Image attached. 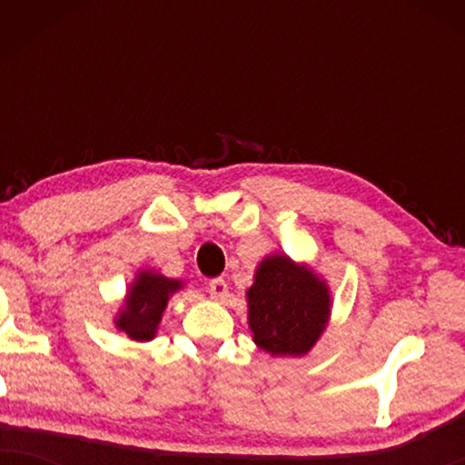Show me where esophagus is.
I'll return each mask as SVG.
<instances>
[{
    "label": "esophagus",
    "instance_id": "1",
    "mask_svg": "<svg viewBox=\"0 0 465 465\" xmlns=\"http://www.w3.org/2000/svg\"><path fill=\"white\" fill-rule=\"evenodd\" d=\"M207 290H209V294L215 298V301H220V302L226 301L228 283L224 282V279H212V282H209V285H207Z\"/></svg>",
    "mask_w": 465,
    "mask_h": 465
}]
</instances>
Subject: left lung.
Masks as SVG:
<instances>
[{"label":"left lung","mask_w":465,"mask_h":465,"mask_svg":"<svg viewBox=\"0 0 465 465\" xmlns=\"http://www.w3.org/2000/svg\"><path fill=\"white\" fill-rule=\"evenodd\" d=\"M245 301L252 339L272 358L307 355L326 332L332 313L326 279L285 253L262 258Z\"/></svg>","instance_id":"obj_1"}]
</instances>
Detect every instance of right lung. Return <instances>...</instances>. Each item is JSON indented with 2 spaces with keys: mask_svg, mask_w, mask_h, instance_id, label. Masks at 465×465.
Segmentation results:
<instances>
[{
  "mask_svg": "<svg viewBox=\"0 0 465 465\" xmlns=\"http://www.w3.org/2000/svg\"><path fill=\"white\" fill-rule=\"evenodd\" d=\"M182 288L183 282L180 279H169L154 269L139 271L126 288L114 326L135 342L152 341L161 326L169 298Z\"/></svg>",
  "mask_w": 465,
  "mask_h": 465,
  "instance_id": "add662e5",
  "label": "right lung"
}]
</instances>
